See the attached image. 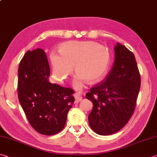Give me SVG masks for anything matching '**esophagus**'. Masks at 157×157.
I'll list each match as a JSON object with an SVG mask.
<instances>
[{
	"label": "esophagus",
	"instance_id": "obj_1",
	"mask_svg": "<svg viewBox=\"0 0 157 157\" xmlns=\"http://www.w3.org/2000/svg\"><path fill=\"white\" fill-rule=\"evenodd\" d=\"M75 102L79 103L82 100V98L80 96V94H75Z\"/></svg>",
	"mask_w": 157,
	"mask_h": 157
}]
</instances>
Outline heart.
I'll return each instance as SVG.
<instances>
[{
  "label": "heart",
  "instance_id": "1",
  "mask_svg": "<svg viewBox=\"0 0 157 157\" xmlns=\"http://www.w3.org/2000/svg\"><path fill=\"white\" fill-rule=\"evenodd\" d=\"M110 53L107 48L94 41H67L62 44L59 52L50 54L52 75L57 82L62 83L73 71L77 72L73 86L82 89L87 82L99 81L107 72L110 63Z\"/></svg>",
  "mask_w": 157,
  "mask_h": 157
}]
</instances>
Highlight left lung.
<instances>
[{"instance_id": "left-lung-1", "label": "left lung", "mask_w": 157, "mask_h": 157, "mask_svg": "<svg viewBox=\"0 0 157 157\" xmlns=\"http://www.w3.org/2000/svg\"><path fill=\"white\" fill-rule=\"evenodd\" d=\"M112 67L104 80L86 94L94 105L89 115L91 128L107 136L121 130L134 111L140 78L133 53L120 43L114 47Z\"/></svg>"}]
</instances>
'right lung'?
I'll use <instances>...</instances> for the list:
<instances>
[{"label": "right lung", "instance_id": "add662e5", "mask_svg": "<svg viewBox=\"0 0 157 157\" xmlns=\"http://www.w3.org/2000/svg\"><path fill=\"white\" fill-rule=\"evenodd\" d=\"M18 95L31 126L44 135L62 131L75 101L73 90L48 81L50 67L43 50L25 53L18 71Z\"/></svg>", "mask_w": 157, "mask_h": 157}]
</instances>
